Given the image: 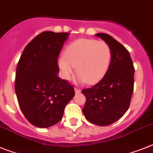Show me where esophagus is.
<instances>
[{
	"instance_id": "obj_1",
	"label": "esophagus",
	"mask_w": 153,
	"mask_h": 153,
	"mask_svg": "<svg viewBox=\"0 0 153 153\" xmlns=\"http://www.w3.org/2000/svg\"><path fill=\"white\" fill-rule=\"evenodd\" d=\"M74 91H75V93H80V92H81L80 88H74Z\"/></svg>"
}]
</instances>
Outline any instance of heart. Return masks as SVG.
I'll return each instance as SVG.
<instances>
[{"instance_id":"heart-1","label":"heart","mask_w":153,"mask_h":153,"mask_svg":"<svg viewBox=\"0 0 153 153\" xmlns=\"http://www.w3.org/2000/svg\"><path fill=\"white\" fill-rule=\"evenodd\" d=\"M111 61V50L103 41L79 39L69 44L57 64L65 79H69L74 67L79 72L74 78L78 83L94 84L104 76Z\"/></svg>"}]
</instances>
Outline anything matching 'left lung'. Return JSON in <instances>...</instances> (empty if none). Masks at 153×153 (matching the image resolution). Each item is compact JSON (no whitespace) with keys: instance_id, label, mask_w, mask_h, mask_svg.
Returning a JSON list of instances; mask_svg holds the SVG:
<instances>
[{"instance_id":"obj_1","label":"left lung","mask_w":153,"mask_h":153,"mask_svg":"<svg viewBox=\"0 0 153 153\" xmlns=\"http://www.w3.org/2000/svg\"><path fill=\"white\" fill-rule=\"evenodd\" d=\"M96 36L110 46L111 61L102 80L82 91L86 98L82 112L89 122L107 126L119 120L129 107L134 68L130 53L122 44L108 34Z\"/></svg>"}]
</instances>
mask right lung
Segmentation results:
<instances>
[{
    "mask_svg": "<svg viewBox=\"0 0 153 153\" xmlns=\"http://www.w3.org/2000/svg\"><path fill=\"white\" fill-rule=\"evenodd\" d=\"M68 33L47 31L28 43L18 63L15 93L22 112L34 126L45 128L61 120L74 87L58 77L57 58Z\"/></svg>",
    "mask_w": 153,
    "mask_h": 153,
    "instance_id": "add662e5",
    "label": "right lung"
}]
</instances>
